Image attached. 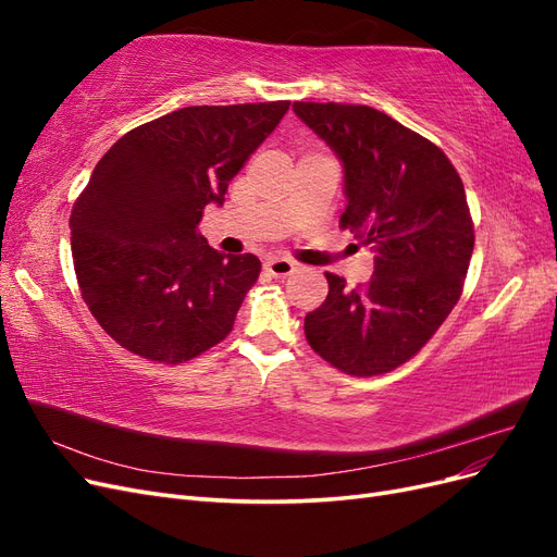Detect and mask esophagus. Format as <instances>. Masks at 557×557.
Returning a JSON list of instances; mask_svg holds the SVG:
<instances>
[{
	"mask_svg": "<svg viewBox=\"0 0 557 557\" xmlns=\"http://www.w3.org/2000/svg\"><path fill=\"white\" fill-rule=\"evenodd\" d=\"M264 269H267V272L272 274V276L283 278V276H290L297 267H295V262L288 260V258H272V260L264 262Z\"/></svg>",
	"mask_w": 557,
	"mask_h": 557,
	"instance_id": "obj_1",
	"label": "esophagus"
}]
</instances>
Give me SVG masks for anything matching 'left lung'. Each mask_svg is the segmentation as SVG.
<instances>
[{
	"instance_id": "obj_1",
	"label": "left lung",
	"mask_w": 557,
	"mask_h": 557,
	"mask_svg": "<svg viewBox=\"0 0 557 557\" xmlns=\"http://www.w3.org/2000/svg\"><path fill=\"white\" fill-rule=\"evenodd\" d=\"M295 113L344 162L348 205L339 227L376 250L374 276L330 293L305 318L309 346L350 376L387 374L411 360L462 295L474 223L444 150L362 104L295 102Z\"/></svg>"
}]
</instances>
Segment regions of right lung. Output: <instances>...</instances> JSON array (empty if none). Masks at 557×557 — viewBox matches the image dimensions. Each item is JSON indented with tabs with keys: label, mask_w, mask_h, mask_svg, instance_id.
<instances>
[{
	"label": "right lung",
	"mask_w": 557,
	"mask_h": 557,
	"mask_svg": "<svg viewBox=\"0 0 557 557\" xmlns=\"http://www.w3.org/2000/svg\"><path fill=\"white\" fill-rule=\"evenodd\" d=\"M288 107H185L129 129L97 162L72 209V258L83 301L115 344L181 364L232 332L262 264L223 256L197 225Z\"/></svg>",
	"instance_id": "right-lung-1"
}]
</instances>
